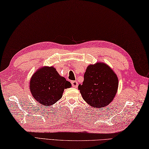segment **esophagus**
Segmentation results:
<instances>
[{
	"label": "esophagus",
	"mask_w": 149,
	"mask_h": 149,
	"mask_svg": "<svg viewBox=\"0 0 149 149\" xmlns=\"http://www.w3.org/2000/svg\"><path fill=\"white\" fill-rule=\"evenodd\" d=\"M71 84L72 86L74 88H77L78 87V82L77 81H71Z\"/></svg>",
	"instance_id": "34e87169"
}]
</instances>
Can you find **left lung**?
I'll use <instances>...</instances> for the list:
<instances>
[{"label": "left lung", "instance_id": "1", "mask_svg": "<svg viewBox=\"0 0 149 149\" xmlns=\"http://www.w3.org/2000/svg\"><path fill=\"white\" fill-rule=\"evenodd\" d=\"M118 78L105 63L89 65L84 74L83 84L78 86L83 99L94 108L107 106L117 93Z\"/></svg>", "mask_w": 149, "mask_h": 149}]
</instances>
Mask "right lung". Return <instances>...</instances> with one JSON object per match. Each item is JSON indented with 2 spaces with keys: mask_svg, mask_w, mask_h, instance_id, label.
<instances>
[{
  "mask_svg": "<svg viewBox=\"0 0 149 149\" xmlns=\"http://www.w3.org/2000/svg\"><path fill=\"white\" fill-rule=\"evenodd\" d=\"M71 84L61 77L54 67H42L31 77L29 89L35 100L48 107L62 98L65 89Z\"/></svg>",
  "mask_w": 149,
  "mask_h": 149,
  "instance_id": "right-lung-1",
  "label": "right lung"
}]
</instances>
